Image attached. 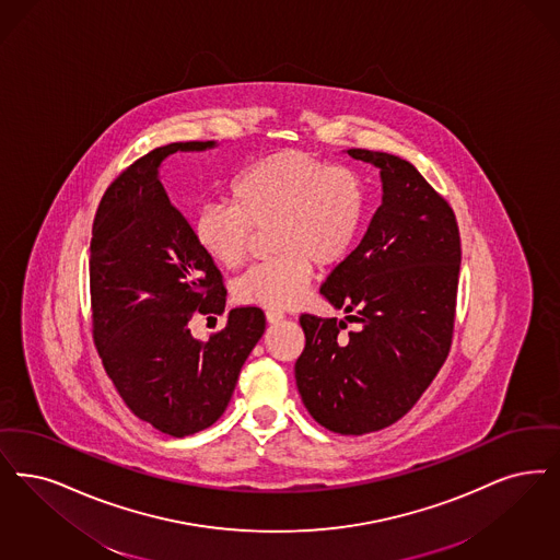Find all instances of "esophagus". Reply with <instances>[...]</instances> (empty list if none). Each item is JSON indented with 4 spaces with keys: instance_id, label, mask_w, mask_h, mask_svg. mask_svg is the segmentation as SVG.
<instances>
[{
    "instance_id": "obj_1",
    "label": "esophagus",
    "mask_w": 560,
    "mask_h": 560,
    "mask_svg": "<svg viewBox=\"0 0 560 560\" xmlns=\"http://www.w3.org/2000/svg\"><path fill=\"white\" fill-rule=\"evenodd\" d=\"M283 318H285V314L281 313V311H267V320L269 323H279Z\"/></svg>"
}]
</instances>
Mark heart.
Returning <instances> with one entry per match:
<instances>
[{
    "mask_svg": "<svg viewBox=\"0 0 560 560\" xmlns=\"http://www.w3.org/2000/svg\"><path fill=\"white\" fill-rule=\"evenodd\" d=\"M231 203H206L194 221L198 246L224 269L249 256L252 229L270 231L277 254L233 285L246 306L288 308L302 300L316 269L337 267L354 246L366 210L359 171L283 150L246 166L231 183Z\"/></svg>",
    "mask_w": 560,
    "mask_h": 560,
    "instance_id": "obj_1",
    "label": "heart"
}]
</instances>
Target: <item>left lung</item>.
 <instances>
[{
	"mask_svg": "<svg viewBox=\"0 0 560 560\" xmlns=\"http://www.w3.org/2000/svg\"><path fill=\"white\" fill-rule=\"evenodd\" d=\"M348 154L380 168L383 200L320 293L358 325L302 314L306 346L295 383L316 423L362 435L402 419L446 362L460 233L452 206L410 162L371 150Z\"/></svg>",
	"mask_w": 560,
	"mask_h": 560,
	"instance_id": "obj_1",
	"label": "left lung"
}]
</instances>
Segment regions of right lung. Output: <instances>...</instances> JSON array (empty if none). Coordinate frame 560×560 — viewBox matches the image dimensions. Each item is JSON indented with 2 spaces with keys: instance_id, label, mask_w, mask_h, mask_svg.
Here are the masks:
<instances>
[{
  "instance_id": "1",
  "label": "right lung",
  "mask_w": 560,
  "mask_h": 560,
  "mask_svg": "<svg viewBox=\"0 0 560 560\" xmlns=\"http://www.w3.org/2000/svg\"><path fill=\"white\" fill-rule=\"evenodd\" d=\"M214 141L168 143L135 160L106 189L91 229L93 339L135 417L185 438L217 423L240 371L265 334L258 306L233 308L208 341L198 314H223V275L158 179L160 162Z\"/></svg>"
}]
</instances>
